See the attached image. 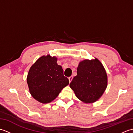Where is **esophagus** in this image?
Segmentation results:
<instances>
[{
  "mask_svg": "<svg viewBox=\"0 0 133 133\" xmlns=\"http://www.w3.org/2000/svg\"><path fill=\"white\" fill-rule=\"evenodd\" d=\"M72 78H73V77H72V76H71V77H69V82H71V81L72 80Z\"/></svg>",
  "mask_w": 133,
  "mask_h": 133,
  "instance_id": "obj_1",
  "label": "esophagus"
}]
</instances>
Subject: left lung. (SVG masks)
<instances>
[{
  "mask_svg": "<svg viewBox=\"0 0 133 133\" xmlns=\"http://www.w3.org/2000/svg\"><path fill=\"white\" fill-rule=\"evenodd\" d=\"M107 85L105 69L101 62L95 58L80 62L77 75L72 79L70 87L79 99L88 103L97 101L103 94Z\"/></svg>",
  "mask_w": 133,
  "mask_h": 133,
  "instance_id": "left-lung-1",
  "label": "left lung"
}]
</instances>
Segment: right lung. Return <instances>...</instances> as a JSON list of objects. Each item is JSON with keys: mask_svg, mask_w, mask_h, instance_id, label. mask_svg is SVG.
Returning <instances> with one entry per match:
<instances>
[{"mask_svg": "<svg viewBox=\"0 0 133 133\" xmlns=\"http://www.w3.org/2000/svg\"><path fill=\"white\" fill-rule=\"evenodd\" d=\"M56 61L55 56H43L29 70L27 82L30 94L39 102H51L69 84L68 78L63 75L62 66Z\"/></svg>", "mask_w": 133, "mask_h": 133, "instance_id": "right-lung-1", "label": "right lung"}]
</instances>
